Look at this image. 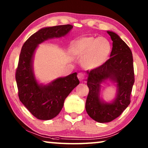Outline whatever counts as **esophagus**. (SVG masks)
Segmentation results:
<instances>
[{"label": "esophagus", "mask_w": 148, "mask_h": 148, "mask_svg": "<svg viewBox=\"0 0 148 148\" xmlns=\"http://www.w3.org/2000/svg\"><path fill=\"white\" fill-rule=\"evenodd\" d=\"M77 77H78V79L79 80H84V78H85V76H84V74L83 73H79L78 74H77Z\"/></svg>", "instance_id": "esophagus-1"}]
</instances>
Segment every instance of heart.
<instances>
[{"label": "heart", "instance_id": "obj_1", "mask_svg": "<svg viewBox=\"0 0 148 148\" xmlns=\"http://www.w3.org/2000/svg\"><path fill=\"white\" fill-rule=\"evenodd\" d=\"M74 53L84 56L82 64L87 69H95L105 63L111 54L112 45L104 37H83L72 46Z\"/></svg>", "mask_w": 148, "mask_h": 148}]
</instances>
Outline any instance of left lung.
Returning <instances> with one entry per match:
<instances>
[{
    "mask_svg": "<svg viewBox=\"0 0 148 148\" xmlns=\"http://www.w3.org/2000/svg\"><path fill=\"white\" fill-rule=\"evenodd\" d=\"M113 43L110 58L98 68L87 71L89 87L86 110L91 118L99 123L113 121L129 106L134 82L133 58L131 49L114 32L107 31ZM107 80L116 84V98L110 103L100 98L101 84Z\"/></svg>",
    "mask_w": 148,
    "mask_h": 148,
    "instance_id": "8db88e82",
    "label": "left lung"
}]
</instances>
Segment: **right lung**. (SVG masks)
<instances>
[{
  "instance_id": "right-lung-1",
  "label": "right lung",
  "mask_w": 148,
  "mask_h": 148,
  "mask_svg": "<svg viewBox=\"0 0 148 148\" xmlns=\"http://www.w3.org/2000/svg\"><path fill=\"white\" fill-rule=\"evenodd\" d=\"M72 28L71 25L44 27L31 35L21 48L16 73L19 99L38 119L49 120L56 117L63 107L65 99L79 82L74 72L46 85L39 84L33 69L35 51L40 44L64 36Z\"/></svg>"
}]
</instances>
